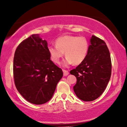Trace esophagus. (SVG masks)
<instances>
[{"instance_id": "esophagus-1", "label": "esophagus", "mask_w": 127, "mask_h": 127, "mask_svg": "<svg viewBox=\"0 0 127 127\" xmlns=\"http://www.w3.org/2000/svg\"><path fill=\"white\" fill-rule=\"evenodd\" d=\"M63 72H64V76H66L69 74V72L66 70H64L63 69Z\"/></svg>"}]
</instances>
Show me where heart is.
I'll return each mask as SVG.
<instances>
[{
  "instance_id": "obj_1",
  "label": "heart",
  "mask_w": 127,
  "mask_h": 127,
  "mask_svg": "<svg viewBox=\"0 0 127 127\" xmlns=\"http://www.w3.org/2000/svg\"><path fill=\"white\" fill-rule=\"evenodd\" d=\"M56 46L48 47V51L55 63L59 64L64 57V53L66 58L62 63L67 66L73 63L79 65L84 61L88 53L89 44L85 37L65 35L58 37L55 40Z\"/></svg>"
}]
</instances>
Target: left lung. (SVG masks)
Returning a JSON list of instances; mask_svg holds the SVG:
<instances>
[{
  "mask_svg": "<svg viewBox=\"0 0 127 127\" xmlns=\"http://www.w3.org/2000/svg\"><path fill=\"white\" fill-rule=\"evenodd\" d=\"M111 73L112 62L107 45L93 35L86 59L70 72L77 79L73 87L76 96L86 102L96 99L105 91Z\"/></svg>",
  "mask_w": 127,
  "mask_h": 127,
  "instance_id": "left-lung-1",
  "label": "left lung"
}]
</instances>
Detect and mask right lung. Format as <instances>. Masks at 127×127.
<instances>
[{
	"label": "right lung",
	"mask_w": 127,
	"mask_h": 127,
	"mask_svg": "<svg viewBox=\"0 0 127 127\" xmlns=\"http://www.w3.org/2000/svg\"><path fill=\"white\" fill-rule=\"evenodd\" d=\"M47 42L32 34L17 47L13 62L15 87L27 101L35 105L51 99L63 76L62 69L50 60Z\"/></svg>",
	"instance_id": "right-lung-1"
}]
</instances>
